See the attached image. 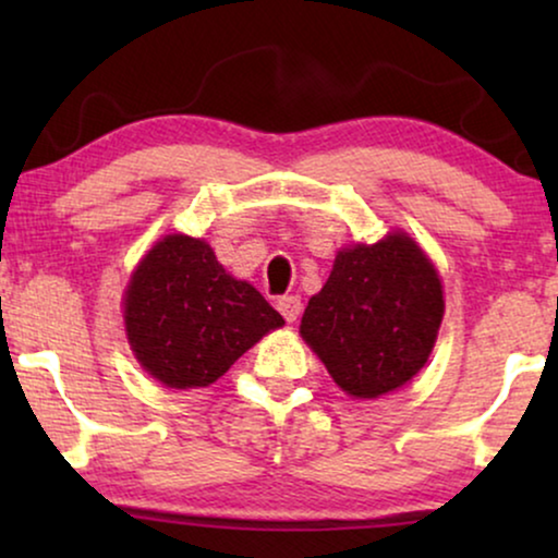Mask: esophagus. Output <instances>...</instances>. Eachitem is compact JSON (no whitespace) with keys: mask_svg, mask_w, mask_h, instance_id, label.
Segmentation results:
<instances>
[{"mask_svg":"<svg viewBox=\"0 0 558 558\" xmlns=\"http://www.w3.org/2000/svg\"><path fill=\"white\" fill-rule=\"evenodd\" d=\"M277 307H279L281 315H284L287 323H294V319L300 317V312H302V296H300V294H284V296H279Z\"/></svg>","mask_w":558,"mask_h":558,"instance_id":"1","label":"esophagus"}]
</instances>
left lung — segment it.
I'll use <instances>...</instances> for the list:
<instances>
[{"instance_id":"left-lung-1","label":"left lung","mask_w":558,"mask_h":558,"mask_svg":"<svg viewBox=\"0 0 558 558\" xmlns=\"http://www.w3.org/2000/svg\"><path fill=\"white\" fill-rule=\"evenodd\" d=\"M441 315L432 262L409 235L391 233L373 246L340 251L300 332L342 391L376 399L422 371Z\"/></svg>"}]
</instances>
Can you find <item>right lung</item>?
I'll return each instance as SVG.
<instances>
[{
    "label": "right lung",
    "instance_id": "right-lung-1",
    "mask_svg": "<svg viewBox=\"0 0 558 558\" xmlns=\"http://www.w3.org/2000/svg\"><path fill=\"white\" fill-rule=\"evenodd\" d=\"M136 361L170 388L218 380L284 317L218 264L208 243L167 235L142 258L124 296Z\"/></svg>",
    "mask_w": 558,
    "mask_h": 558
}]
</instances>
